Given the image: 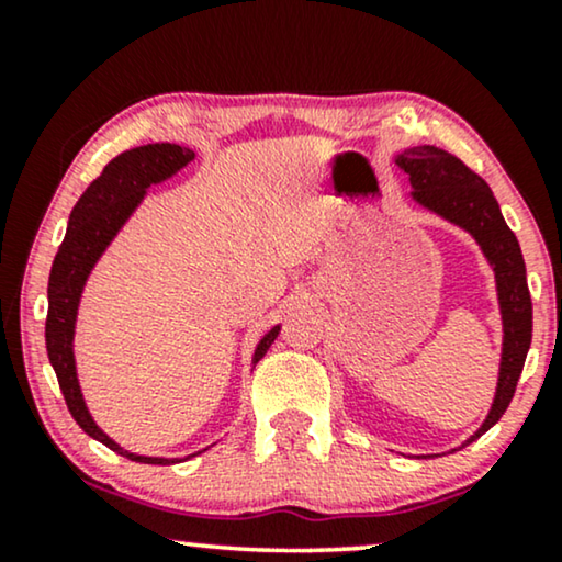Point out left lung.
Returning <instances> with one entry per match:
<instances>
[{"instance_id":"obj_1","label":"left lung","mask_w":562,"mask_h":562,"mask_svg":"<svg viewBox=\"0 0 562 562\" xmlns=\"http://www.w3.org/2000/svg\"><path fill=\"white\" fill-rule=\"evenodd\" d=\"M394 164L409 179L412 202L471 235L491 271H494L496 302L498 314H502L498 379L486 419L460 445V448H465L502 419L514 396V389H517L521 368H525L529 342H532V299H529L527 289L525 258H521L517 237L498 210L494 191L463 160L435 148V145H419V148L398 153ZM460 448H452L450 452Z\"/></svg>"}]
</instances>
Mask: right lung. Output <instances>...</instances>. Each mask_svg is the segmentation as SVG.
I'll list each match as a JSON object with an SVG mask.
<instances>
[{
    "label": "right lung",
    "mask_w": 562,
    "mask_h": 562,
    "mask_svg": "<svg viewBox=\"0 0 562 562\" xmlns=\"http://www.w3.org/2000/svg\"><path fill=\"white\" fill-rule=\"evenodd\" d=\"M196 153L191 148H181L176 143H150L140 148L120 153L104 166L102 176L89 183L79 202L68 217L66 237L60 243L53 260L50 279H48V319H45V348H48V360L53 371L58 375V386L64 391L68 412L76 419L83 432L94 437L97 442L117 452L122 458L135 460V463L148 465H168L181 463L183 458H158V456H137L114 442L102 427L91 417L87 398H83L79 371H76V322H79V306L83 289L91 271H94L99 258L104 256L106 248L120 235V229L127 225L130 217L137 212V206L145 202L150 187H158L168 179H173L181 168H187ZM281 333V325L268 329L260 337L256 350H252L250 366L256 368L266 350L271 348L276 337ZM206 450V448H204ZM199 450V452H204ZM191 452L189 458L199 456Z\"/></svg>",
    "instance_id": "1"
}]
</instances>
